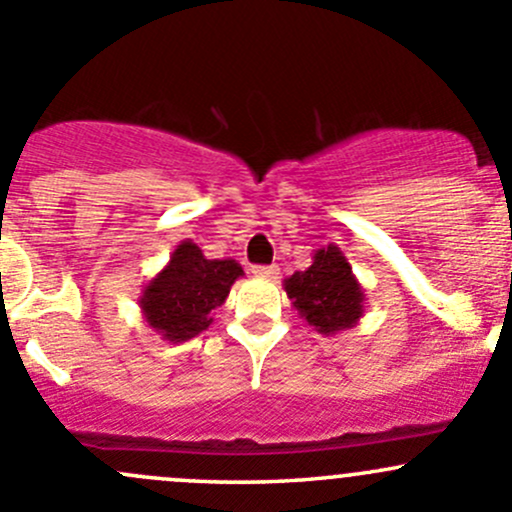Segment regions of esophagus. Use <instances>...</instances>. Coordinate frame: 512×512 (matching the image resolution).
<instances>
[{
    "label": "esophagus",
    "mask_w": 512,
    "mask_h": 512,
    "mask_svg": "<svg viewBox=\"0 0 512 512\" xmlns=\"http://www.w3.org/2000/svg\"><path fill=\"white\" fill-rule=\"evenodd\" d=\"M252 274H255V277H262V279H274L279 274V267L277 265H257V267H252Z\"/></svg>",
    "instance_id": "obj_1"
}]
</instances>
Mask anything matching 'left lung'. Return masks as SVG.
I'll return each mask as SVG.
<instances>
[{
    "label": "left lung",
    "mask_w": 512,
    "mask_h": 512,
    "mask_svg": "<svg viewBox=\"0 0 512 512\" xmlns=\"http://www.w3.org/2000/svg\"><path fill=\"white\" fill-rule=\"evenodd\" d=\"M284 292L314 331L333 336L358 326L365 316V292L338 245L321 247L304 272L284 279Z\"/></svg>",
    "instance_id": "1"
}]
</instances>
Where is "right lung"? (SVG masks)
<instances>
[{"label":"right lung","instance_id":"1","mask_svg":"<svg viewBox=\"0 0 512 512\" xmlns=\"http://www.w3.org/2000/svg\"><path fill=\"white\" fill-rule=\"evenodd\" d=\"M240 262L208 260L193 240H181L157 277L144 284L137 304L161 341L184 343L213 324L211 311L228 299Z\"/></svg>","mask_w":512,"mask_h":512}]
</instances>
